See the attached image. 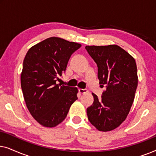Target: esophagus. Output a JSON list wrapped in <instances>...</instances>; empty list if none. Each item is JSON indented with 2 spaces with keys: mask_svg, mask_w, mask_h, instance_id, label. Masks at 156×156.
I'll return each instance as SVG.
<instances>
[{
  "mask_svg": "<svg viewBox=\"0 0 156 156\" xmlns=\"http://www.w3.org/2000/svg\"><path fill=\"white\" fill-rule=\"evenodd\" d=\"M79 91H80V94H86L88 91V90L86 89H79Z\"/></svg>",
  "mask_w": 156,
  "mask_h": 156,
  "instance_id": "esophagus-1",
  "label": "esophagus"
}]
</instances>
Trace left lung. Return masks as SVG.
<instances>
[{
  "label": "left lung",
  "mask_w": 156,
  "mask_h": 156,
  "mask_svg": "<svg viewBox=\"0 0 156 156\" xmlns=\"http://www.w3.org/2000/svg\"><path fill=\"white\" fill-rule=\"evenodd\" d=\"M85 48L97 63L99 84L106 87L101 99L92 93L94 103L87 108V117L99 131H112L125 120L133 102L138 86L136 61L116 44Z\"/></svg>",
  "instance_id": "obj_1"
}]
</instances>
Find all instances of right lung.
Masks as SVG:
<instances>
[{
  "label": "right lung",
  "instance_id": "add662e5",
  "mask_svg": "<svg viewBox=\"0 0 156 156\" xmlns=\"http://www.w3.org/2000/svg\"><path fill=\"white\" fill-rule=\"evenodd\" d=\"M81 44L51 37L31 47L23 60L20 83L23 97L32 116L44 127L62 122L77 99L76 87L57 84L68 61Z\"/></svg>",
  "mask_w": 156,
  "mask_h": 156
}]
</instances>
